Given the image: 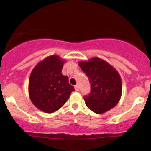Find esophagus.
<instances>
[{"instance_id":"esophagus-1","label":"esophagus","mask_w":151,"mask_h":151,"mask_svg":"<svg viewBox=\"0 0 151 151\" xmlns=\"http://www.w3.org/2000/svg\"><path fill=\"white\" fill-rule=\"evenodd\" d=\"M74 89H75V91H79V85H75V86H74Z\"/></svg>"}]
</instances>
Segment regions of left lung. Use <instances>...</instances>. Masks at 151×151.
<instances>
[{"label":"left lung","instance_id":"obj_1","mask_svg":"<svg viewBox=\"0 0 151 151\" xmlns=\"http://www.w3.org/2000/svg\"><path fill=\"white\" fill-rule=\"evenodd\" d=\"M79 66L91 84V92L84 98L88 108L98 114L114 108L122 93V82L116 70L99 58L79 62Z\"/></svg>","mask_w":151,"mask_h":151}]
</instances>
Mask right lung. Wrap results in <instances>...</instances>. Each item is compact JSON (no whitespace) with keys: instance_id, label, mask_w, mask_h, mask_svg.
I'll use <instances>...</instances> for the list:
<instances>
[{"instance_id":"right-lung-1","label":"right lung","mask_w":151,"mask_h":151,"mask_svg":"<svg viewBox=\"0 0 151 151\" xmlns=\"http://www.w3.org/2000/svg\"><path fill=\"white\" fill-rule=\"evenodd\" d=\"M65 62L58 55H51L40 62L30 74V99L45 113L51 114L60 109L74 90L69 84L68 77L62 74Z\"/></svg>"}]
</instances>
